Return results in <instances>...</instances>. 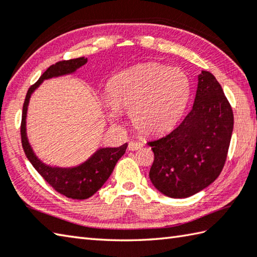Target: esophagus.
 <instances>
[{
    "instance_id": "esophagus-1",
    "label": "esophagus",
    "mask_w": 257,
    "mask_h": 257,
    "mask_svg": "<svg viewBox=\"0 0 257 257\" xmlns=\"http://www.w3.org/2000/svg\"><path fill=\"white\" fill-rule=\"evenodd\" d=\"M143 147V144L141 142H138V141H131L128 143V150L130 151H137V150L141 149Z\"/></svg>"
}]
</instances>
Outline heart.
Here are the masks:
<instances>
[{
	"instance_id": "heart-1",
	"label": "heart",
	"mask_w": 257,
	"mask_h": 257,
	"mask_svg": "<svg viewBox=\"0 0 257 257\" xmlns=\"http://www.w3.org/2000/svg\"><path fill=\"white\" fill-rule=\"evenodd\" d=\"M103 109L110 122L130 110L131 123L139 133L159 135L170 130L185 112L191 95L189 77L179 68L143 64L119 72L107 86Z\"/></svg>"
}]
</instances>
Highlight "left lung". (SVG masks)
I'll list each match as a JSON object with an SVG mask.
<instances>
[{
	"label": "left lung",
	"instance_id": "obj_1",
	"mask_svg": "<svg viewBox=\"0 0 257 257\" xmlns=\"http://www.w3.org/2000/svg\"><path fill=\"white\" fill-rule=\"evenodd\" d=\"M233 127V109L220 84L202 70L190 112L172 132L148 143L154 153L153 186L170 198L204 190L224 168Z\"/></svg>",
	"mask_w": 257,
	"mask_h": 257
}]
</instances>
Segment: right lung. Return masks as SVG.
Returning a JSON list of instances; mask_svg holds the SVG:
<instances>
[{"label": "right lung", "instance_id": "right-lung-1", "mask_svg": "<svg viewBox=\"0 0 257 257\" xmlns=\"http://www.w3.org/2000/svg\"><path fill=\"white\" fill-rule=\"evenodd\" d=\"M87 62V58L80 57L76 59L62 60L50 66L35 85L29 88L26 99H24L22 109L21 122V141L24 153L33 168L40 173V176L49 183V185L61 195L71 199L83 200L87 199L97 192L107 181L118 160L122 158L126 151L127 143L120 145L118 148H100L88 160L77 167L59 168L51 167L43 163L33 152L27 137L26 119L29 100L33 91L41 85L43 80L50 79L52 77H59L69 75L75 72Z\"/></svg>", "mask_w": 257, "mask_h": 257}]
</instances>
